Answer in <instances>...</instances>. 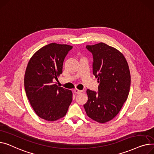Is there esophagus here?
<instances>
[{"instance_id":"1","label":"esophagus","mask_w":154,"mask_h":154,"mask_svg":"<svg viewBox=\"0 0 154 154\" xmlns=\"http://www.w3.org/2000/svg\"><path fill=\"white\" fill-rule=\"evenodd\" d=\"M83 91H81V90H79V89H74V93H75V94H80V93H82Z\"/></svg>"}]
</instances>
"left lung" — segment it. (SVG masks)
<instances>
[{
	"mask_svg": "<svg viewBox=\"0 0 154 154\" xmlns=\"http://www.w3.org/2000/svg\"><path fill=\"white\" fill-rule=\"evenodd\" d=\"M86 48L93 55V73L99 85L97 92L87 89L84 107L90 118L105 123L116 116L127 100L131 88L129 66L120 51L104 43Z\"/></svg>",
	"mask_w": 154,
	"mask_h": 154,
	"instance_id": "left-lung-1",
	"label": "left lung"
}]
</instances>
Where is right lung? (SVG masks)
I'll use <instances>...</instances> for the list:
<instances>
[{
  "instance_id": "add662e5",
  "label": "right lung",
  "mask_w": 154,
  "mask_h": 154,
  "mask_svg": "<svg viewBox=\"0 0 154 154\" xmlns=\"http://www.w3.org/2000/svg\"><path fill=\"white\" fill-rule=\"evenodd\" d=\"M73 47L50 43L32 56L24 78L26 94L35 113L48 121L64 117L73 99L71 90L54 81L63 72V61Z\"/></svg>"
}]
</instances>
